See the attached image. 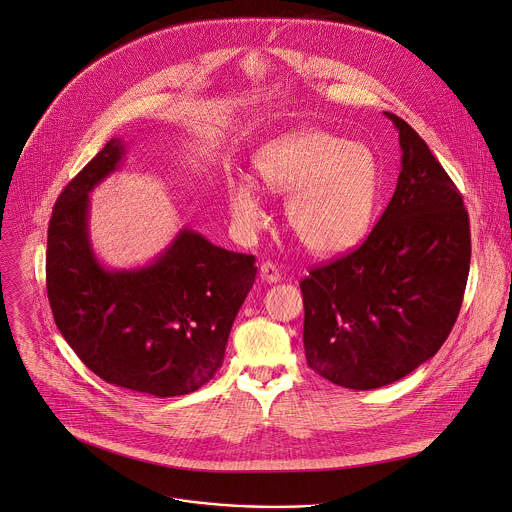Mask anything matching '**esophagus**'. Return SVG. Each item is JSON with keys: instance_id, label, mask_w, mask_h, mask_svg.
<instances>
[{"instance_id": "esophagus-1", "label": "esophagus", "mask_w": 512, "mask_h": 512, "mask_svg": "<svg viewBox=\"0 0 512 512\" xmlns=\"http://www.w3.org/2000/svg\"><path fill=\"white\" fill-rule=\"evenodd\" d=\"M261 279L265 281V283H277L279 279H281V273H279V269H277V265H273L271 261H265L263 265H261Z\"/></svg>"}]
</instances>
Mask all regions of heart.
I'll return each mask as SVG.
<instances>
[{
	"instance_id": "heart-1",
	"label": "heart",
	"mask_w": 512,
	"mask_h": 512,
	"mask_svg": "<svg viewBox=\"0 0 512 512\" xmlns=\"http://www.w3.org/2000/svg\"><path fill=\"white\" fill-rule=\"evenodd\" d=\"M253 166L269 193L289 197L287 225L307 251L342 255L368 237L380 199V164L370 146L299 128L261 146ZM229 209L245 233L267 225L265 205L247 181L229 185Z\"/></svg>"
}]
</instances>
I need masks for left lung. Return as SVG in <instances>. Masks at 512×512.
I'll return each instance as SVG.
<instances>
[{
  "instance_id": "left-lung-1",
  "label": "left lung",
  "mask_w": 512,
  "mask_h": 512,
  "mask_svg": "<svg viewBox=\"0 0 512 512\" xmlns=\"http://www.w3.org/2000/svg\"><path fill=\"white\" fill-rule=\"evenodd\" d=\"M402 170L390 205L354 253L299 283L307 366L350 390L402 380L446 342L470 269L462 197L418 132L392 112Z\"/></svg>"
}]
</instances>
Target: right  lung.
I'll return each mask as SVG.
<instances>
[{"label":"right lung","mask_w":512,"mask_h":512,"mask_svg":"<svg viewBox=\"0 0 512 512\" xmlns=\"http://www.w3.org/2000/svg\"><path fill=\"white\" fill-rule=\"evenodd\" d=\"M128 152L114 136L64 189L48 227L46 283L60 333L104 382L156 398L205 386L223 366L255 257L183 227L152 261L106 267L90 241V193Z\"/></svg>","instance_id":"obj_1"}]
</instances>
